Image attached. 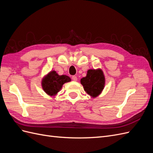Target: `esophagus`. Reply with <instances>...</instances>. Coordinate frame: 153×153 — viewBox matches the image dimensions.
<instances>
[{
	"label": "esophagus",
	"mask_w": 153,
	"mask_h": 153,
	"mask_svg": "<svg viewBox=\"0 0 153 153\" xmlns=\"http://www.w3.org/2000/svg\"><path fill=\"white\" fill-rule=\"evenodd\" d=\"M71 79H72V80H73V81H76V80H77V77H76V76H72Z\"/></svg>",
	"instance_id": "34e87169"
}]
</instances>
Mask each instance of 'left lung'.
<instances>
[{"instance_id":"8db88e82","label":"left lung","mask_w":153,"mask_h":153,"mask_svg":"<svg viewBox=\"0 0 153 153\" xmlns=\"http://www.w3.org/2000/svg\"><path fill=\"white\" fill-rule=\"evenodd\" d=\"M81 84L85 91L91 96L96 97L103 89L105 86V77L101 69H89L87 76L81 79Z\"/></svg>"}]
</instances>
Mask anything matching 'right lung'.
Listing matches in <instances>:
<instances>
[{
  "instance_id": "right-lung-1",
  "label": "right lung",
  "mask_w": 153,
  "mask_h": 153,
  "mask_svg": "<svg viewBox=\"0 0 153 153\" xmlns=\"http://www.w3.org/2000/svg\"><path fill=\"white\" fill-rule=\"evenodd\" d=\"M71 81L70 78L66 75L60 76L55 71H51L42 82V87L46 93L54 96L61 89L66 82Z\"/></svg>"
}]
</instances>
